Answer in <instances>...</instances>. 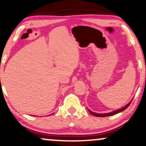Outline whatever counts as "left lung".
<instances>
[{"instance_id": "obj_1", "label": "left lung", "mask_w": 146, "mask_h": 146, "mask_svg": "<svg viewBox=\"0 0 146 146\" xmlns=\"http://www.w3.org/2000/svg\"><path fill=\"white\" fill-rule=\"evenodd\" d=\"M131 101L129 103H128L127 105H126V106H124V108H121V109H119V110H115V111H113L112 112H110V113H94V112L91 111L90 110H89V111H90V113H91V114H92V115H95V116H97V117H106V116H110V115H114V114H116L117 113H119V112H121L122 111H124V110H125L126 108H128V107L129 106V105L131 104Z\"/></svg>"}]
</instances>
